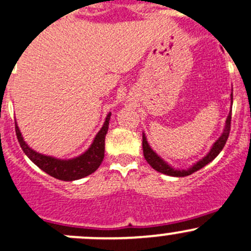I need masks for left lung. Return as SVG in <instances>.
Wrapping results in <instances>:
<instances>
[{
    "label": "left lung",
    "mask_w": 251,
    "mask_h": 251,
    "mask_svg": "<svg viewBox=\"0 0 251 251\" xmlns=\"http://www.w3.org/2000/svg\"><path fill=\"white\" fill-rule=\"evenodd\" d=\"M230 105H233V89L232 93H230ZM232 109V106H230ZM230 119H232V110L229 111L228 114L227 119H226V125L225 128H223V132L221 133V136L218 137V140L216 141L215 143L211 147L210 152L205 155L203 158H201L200 160H198L196 163H194L190 168H187V169H177V168H173L169 163L165 162L162 157L157 154L154 151L152 150V147L148 143L147 137H146L145 132L142 133V148H143V155H145L146 160H147L148 164L153 168L157 172L163 173L165 175H170V176H176V177H181V176H187V175L193 174V173L198 172L200 170L201 168H203L205 165H207L208 163L212 162L216 157L221 153V151L223 150L225 147L226 142L228 140V136H229V131H230Z\"/></svg>",
    "instance_id": "obj_1"
}]
</instances>
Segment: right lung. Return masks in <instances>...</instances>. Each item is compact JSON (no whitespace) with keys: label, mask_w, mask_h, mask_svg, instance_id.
<instances>
[{"label":"right lung","mask_w":251,"mask_h":251,"mask_svg":"<svg viewBox=\"0 0 251 251\" xmlns=\"http://www.w3.org/2000/svg\"><path fill=\"white\" fill-rule=\"evenodd\" d=\"M110 116L111 113L106 115L103 126L96 135L88 150L82 153L81 155H78V157L70 158V159H60V158L51 157V155L41 154V153L31 150L24 141L17 123L16 135L17 138H18L19 145H21L22 150L25 153L26 157L34 164L38 165L43 172L58 180L74 181V180L82 179V177L94 173L103 162L104 150H105V136L106 132H108Z\"/></svg>","instance_id":"1"}]
</instances>
